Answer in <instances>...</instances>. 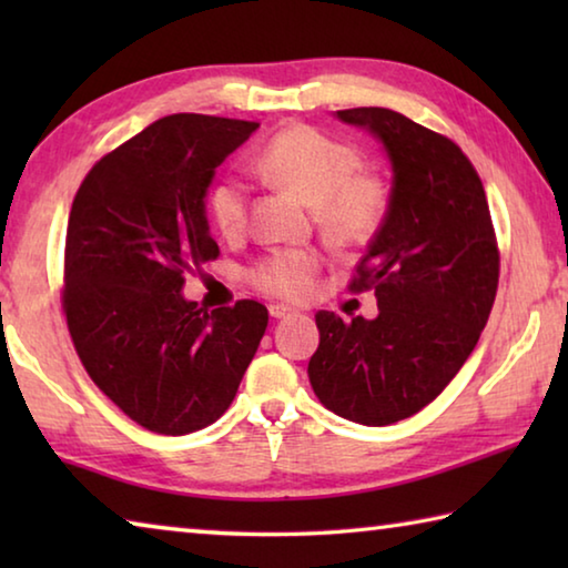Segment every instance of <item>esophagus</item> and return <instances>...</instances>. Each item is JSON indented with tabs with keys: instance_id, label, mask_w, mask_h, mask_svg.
Listing matches in <instances>:
<instances>
[{
	"instance_id": "esophagus-1",
	"label": "esophagus",
	"mask_w": 568,
	"mask_h": 568,
	"mask_svg": "<svg viewBox=\"0 0 568 568\" xmlns=\"http://www.w3.org/2000/svg\"><path fill=\"white\" fill-rule=\"evenodd\" d=\"M267 313H271V318H285V315H291L293 311H291V307H287V305H271V307H267Z\"/></svg>"
}]
</instances>
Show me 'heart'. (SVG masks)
<instances>
[{
  "label": "heart",
  "mask_w": 568,
  "mask_h": 568,
  "mask_svg": "<svg viewBox=\"0 0 568 568\" xmlns=\"http://www.w3.org/2000/svg\"><path fill=\"white\" fill-rule=\"evenodd\" d=\"M255 170L273 185L287 187L313 205L315 220L341 245H361L376 235L388 210L378 178L361 172L358 150L311 124L277 132L257 152ZM210 215L220 233L235 237L247 225V187L223 178L210 192ZM323 257L313 247H281L250 267V281L277 297H305L313 291Z\"/></svg>",
  "instance_id": "b5f03b06"
}]
</instances>
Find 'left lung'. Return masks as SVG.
<instances>
[{"mask_svg": "<svg viewBox=\"0 0 568 568\" xmlns=\"http://www.w3.org/2000/svg\"><path fill=\"white\" fill-rule=\"evenodd\" d=\"M335 118L383 142L393 185L348 285L351 293L376 291L378 318L345 323L315 313L321 343L307 376L335 416L390 426L428 406L476 348L501 255L484 182L454 140L386 108Z\"/></svg>", "mask_w": 568, "mask_h": 568, "instance_id": "obj_1", "label": "left lung"}]
</instances>
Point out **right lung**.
<instances>
[{"mask_svg":"<svg viewBox=\"0 0 568 568\" xmlns=\"http://www.w3.org/2000/svg\"><path fill=\"white\" fill-rule=\"evenodd\" d=\"M261 124L170 114L98 160L67 223L62 311L104 396L142 428L185 436L215 423L267 328V307L207 313L185 273L215 261L205 192Z\"/></svg>","mask_w":568,"mask_h":568,"instance_id":"1","label":"right lung"}]
</instances>
